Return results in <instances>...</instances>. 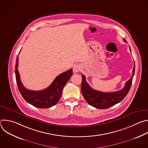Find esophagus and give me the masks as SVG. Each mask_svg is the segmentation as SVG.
I'll return each mask as SVG.
<instances>
[{"mask_svg": "<svg viewBox=\"0 0 148 148\" xmlns=\"http://www.w3.org/2000/svg\"><path fill=\"white\" fill-rule=\"evenodd\" d=\"M81 69V66L79 64H75L74 66L73 67V71L74 73H78Z\"/></svg>", "mask_w": 148, "mask_h": 148, "instance_id": "esophagus-1", "label": "esophagus"}]
</instances>
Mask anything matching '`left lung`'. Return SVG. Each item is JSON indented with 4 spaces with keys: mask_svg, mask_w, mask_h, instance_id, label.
Returning <instances> with one entry per match:
<instances>
[{
    "mask_svg": "<svg viewBox=\"0 0 148 148\" xmlns=\"http://www.w3.org/2000/svg\"><path fill=\"white\" fill-rule=\"evenodd\" d=\"M123 41L126 42L125 40ZM130 49L131 52L130 47ZM135 67L134 66L132 75L128 81H126L125 87L121 90L113 92H103L92 89L87 82L85 75H82L81 90L84 99L89 105L97 109L108 108L121 102L128 94L130 90L135 74Z\"/></svg>",
    "mask_w": 148,
    "mask_h": 148,
    "instance_id": "1",
    "label": "left lung"
}]
</instances>
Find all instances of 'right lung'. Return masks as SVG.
<instances>
[{"instance_id": "add662e5", "label": "right lung", "mask_w": 148, "mask_h": 148, "mask_svg": "<svg viewBox=\"0 0 148 148\" xmlns=\"http://www.w3.org/2000/svg\"><path fill=\"white\" fill-rule=\"evenodd\" d=\"M18 63L17 56L15 66L16 79L18 90L25 101L39 108H48L56 105L61 98L63 88L73 75V69L58 75L47 88L41 91H32L26 89L21 82L17 70Z\"/></svg>"}]
</instances>
